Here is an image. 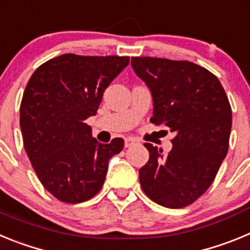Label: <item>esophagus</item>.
I'll return each instance as SVG.
<instances>
[{"instance_id":"obj_1","label":"esophagus","mask_w":250,"mask_h":250,"mask_svg":"<svg viewBox=\"0 0 250 250\" xmlns=\"http://www.w3.org/2000/svg\"><path fill=\"white\" fill-rule=\"evenodd\" d=\"M136 140L135 139H132V138H126L125 139V147H130L132 146V145L135 144Z\"/></svg>"}]
</instances>
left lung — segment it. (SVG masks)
<instances>
[{"label":"left lung","instance_id":"obj_1","mask_svg":"<svg viewBox=\"0 0 250 250\" xmlns=\"http://www.w3.org/2000/svg\"><path fill=\"white\" fill-rule=\"evenodd\" d=\"M131 66L151 91L150 121L175 132L167 155L145 143L150 156L139 170L140 185L156 204L188 207L210 187L228 152V96L215 75L190 61L131 57Z\"/></svg>","mask_w":250,"mask_h":250}]
</instances>
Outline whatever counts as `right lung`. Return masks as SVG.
<instances>
[{"mask_svg":"<svg viewBox=\"0 0 250 250\" xmlns=\"http://www.w3.org/2000/svg\"><path fill=\"white\" fill-rule=\"evenodd\" d=\"M129 65V56L65 54L30 77L20 106L23 147L37 178L60 202L76 204L100 191L124 139L100 144L86 119L96 114L105 89Z\"/></svg>","mask_w":250,"mask_h":250,"instance_id":"add662e5","label":"right lung"}]
</instances>
